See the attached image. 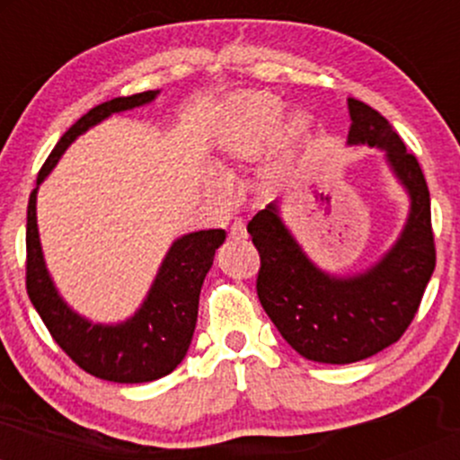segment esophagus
<instances>
[{
  "label": "esophagus",
  "mask_w": 460,
  "mask_h": 460,
  "mask_svg": "<svg viewBox=\"0 0 460 460\" xmlns=\"http://www.w3.org/2000/svg\"><path fill=\"white\" fill-rule=\"evenodd\" d=\"M229 235L234 237V240H244V237H246V223H244V220H235V223L231 225Z\"/></svg>",
  "instance_id": "1"
}]
</instances>
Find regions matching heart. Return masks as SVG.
<instances>
[{
  "label": "heart",
  "mask_w": 460,
  "mask_h": 460,
  "mask_svg": "<svg viewBox=\"0 0 460 460\" xmlns=\"http://www.w3.org/2000/svg\"><path fill=\"white\" fill-rule=\"evenodd\" d=\"M283 114V102L270 93H242L226 103L216 134L220 164H246L257 160L277 134L279 145L292 146L307 136L311 114L292 110ZM205 192L218 203L229 200V183L214 168L203 175Z\"/></svg>",
  "instance_id": "heart-1"
}]
</instances>
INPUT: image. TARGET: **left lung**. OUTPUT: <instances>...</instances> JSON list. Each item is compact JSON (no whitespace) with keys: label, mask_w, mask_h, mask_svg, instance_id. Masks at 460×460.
Instances as JSON below:
<instances>
[{"label":"left lung","mask_w":460,"mask_h":460,"mask_svg":"<svg viewBox=\"0 0 460 460\" xmlns=\"http://www.w3.org/2000/svg\"><path fill=\"white\" fill-rule=\"evenodd\" d=\"M348 112L346 145L381 151L409 199L394 244L363 270L332 272L311 260L277 200L248 223L261 257L257 296L263 311L300 357L331 366L361 361L398 341L435 270L430 194L420 164L376 110L348 99Z\"/></svg>","instance_id":"8db88e82"}]
</instances>
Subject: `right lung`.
<instances>
[{
  "label": "right lung",
  "instance_id": "1",
  "mask_svg": "<svg viewBox=\"0 0 460 460\" xmlns=\"http://www.w3.org/2000/svg\"><path fill=\"white\" fill-rule=\"evenodd\" d=\"M160 91L105 102L73 125L58 140L36 179L28 203V294L43 318L56 344L79 367L93 376L112 383H149L175 369L192 344L199 315V296L205 274L214 263L216 248L223 246L225 229H205L183 234L172 240L157 268L149 292L138 309L120 322H93L66 303L47 268L40 244L36 200L40 183L49 177L68 146L88 129L97 128L112 114L149 105Z\"/></svg>",
  "mask_w": 460,
  "mask_h": 460
}]
</instances>
